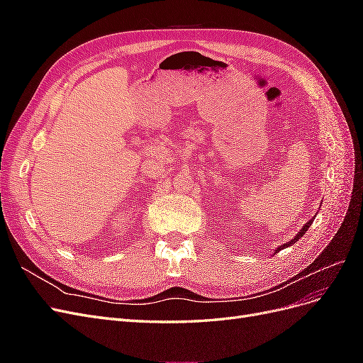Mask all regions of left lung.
<instances>
[{
  "label": "left lung",
  "instance_id": "left-lung-1",
  "mask_svg": "<svg viewBox=\"0 0 363 363\" xmlns=\"http://www.w3.org/2000/svg\"><path fill=\"white\" fill-rule=\"evenodd\" d=\"M313 219H315V216H313L312 219H309V221H307V223H306V224H304V225L301 227V230H300V232H298V233H296V236H295L294 239H291L288 244H283V245H280V247H277L276 250H274V255H276V252H279V251H280V250H283V248H286V247H291V245H292V244H295V242H296V240H298L300 238H303V235H304V233L307 232V230H309V227L312 225V223H313Z\"/></svg>",
  "mask_w": 363,
  "mask_h": 363
}]
</instances>
